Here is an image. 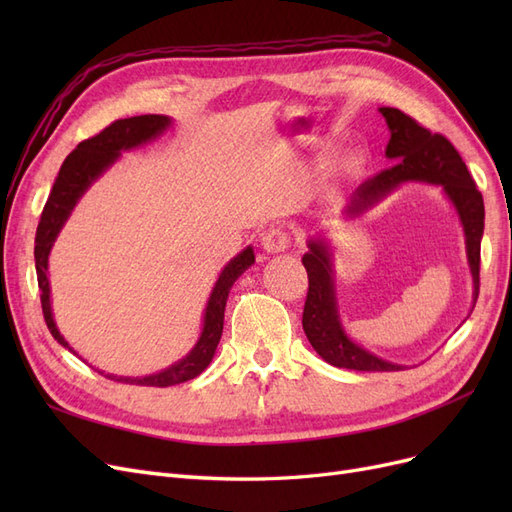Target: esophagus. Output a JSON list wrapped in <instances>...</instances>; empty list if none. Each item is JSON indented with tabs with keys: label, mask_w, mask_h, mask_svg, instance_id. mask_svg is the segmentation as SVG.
<instances>
[{
	"label": "esophagus",
	"mask_w": 512,
	"mask_h": 512,
	"mask_svg": "<svg viewBox=\"0 0 512 512\" xmlns=\"http://www.w3.org/2000/svg\"><path fill=\"white\" fill-rule=\"evenodd\" d=\"M260 243H262V247H265V252H269V254L284 252V250H288V245H290V232L282 226L269 228L265 235H262Z\"/></svg>",
	"instance_id": "34e87169"
}]
</instances>
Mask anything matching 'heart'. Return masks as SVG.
<instances>
[{"label": "heart", "instance_id": "1", "mask_svg": "<svg viewBox=\"0 0 512 512\" xmlns=\"http://www.w3.org/2000/svg\"><path fill=\"white\" fill-rule=\"evenodd\" d=\"M361 166H363V158L361 156H352L348 160V168H352V170H359Z\"/></svg>", "mask_w": 512, "mask_h": 512}]
</instances>
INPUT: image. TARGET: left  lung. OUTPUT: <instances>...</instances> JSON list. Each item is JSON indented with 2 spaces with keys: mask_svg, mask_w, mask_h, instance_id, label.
<instances>
[{
  "mask_svg": "<svg viewBox=\"0 0 512 512\" xmlns=\"http://www.w3.org/2000/svg\"><path fill=\"white\" fill-rule=\"evenodd\" d=\"M382 117L391 130V141L386 145V158L395 160L391 168L367 179L356 188L344 209L346 218H359L361 213L376 207L393 190L406 181H421L442 185L444 194L455 205L459 220L466 232L468 265L474 282V305L480 286V239L485 228L483 194L476 190V183L468 173L457 149L442 134H431L410 115L399 108L382 106ZM309 252L303 256L307 269V299L303 307V331L309 344L324 361L335 367L356 371H399L406 365L384 361L380 356L367 352L354 344L346 335L337 312L333 262L329 243L324 239H309Z\"/></svg>",
  "mask_w": 512,
  "mask_h": 512,
  "instance_id": "1",
  "label": "left lung"
}]
</instances>
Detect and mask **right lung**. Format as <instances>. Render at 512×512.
I'll return each mask as SVG.
<instances>
[{"mask_svg":"<svg viewBox=\"0 0 512 512\" xmlns=\"http://www.w3.org/2000/svg\"><path fill=\"white\" fill-rule=\"evenodd\" d=\"M170 126V117L166 115H138L128 119H117L111 126L104 128L100 134L87 138V141L79 143L70 156L64 160L59 168V175L53 183V190L49 194V200L42 209L40 224L36 230V247H34V258H36V273H38V288H40V301H42V314L44 322L49 327L51 335L57 342L72 350L64 335L59 333L57 324L53 320L51 312V288H49V254L51 247L59 235V230L64 228L66 220L70 218L72 209L79 203V198L87 192V188L94 183L104 170L115 164V160L121 156V151L134 149L138 145H145L153 138L160 136ZM254 265V250L252 247H245L241 254L232 258L224 271L220 273L218 282H215L211 297L205 309V324L203 333H200L196 346L188 356L168 369L160 371V374L145 376V378H123V376H111L106 378L126 382V384H141V386H173L188 382L196 376L203 374L207 365L211 363L215 348L220 344L222 329H224V309L228 292L239 280V275ZM102 374V371H100Z\"/></svg>","mask_w":512,"mask_h":512,"instance_id":"right-lung-1","label":"right lung"}]
</instances>
